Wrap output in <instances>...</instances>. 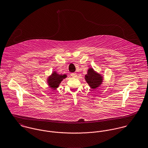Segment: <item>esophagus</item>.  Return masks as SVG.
Segmentation results:
<instances>
[{"label": "esophagus", "instance_id": "esophagus-1", "mask_svg": "<svg viewBox=\"0 0 148 148\" xmlns=\"http://www.w3.org/2000/svg\"><path fill=\"white\" fill-rule=\"evenodd\" d=\"M71 75L72 77L73 78H76L77 77V74L76 73H71Z\"/></svg>", "mask_w": 148, "mask_h": 148}]
</instances>
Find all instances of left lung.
Returning <instances> with one entry per match:
<instances>
[{"label": "left lung", "mask_w": 148, "mask_h": 148, "mask_svg": "<svg viewBox=\"0 0 148 148\" xmlns=\"http://www.w3.org/2000/svg\"><path fill=\"white\" fill-rule=\"evenodd\" d=\"M84 78L88 86L92 89H95L100 87L103 82V76L95 71L92 67L88 68Z\"/></svg>", "instance_id": "obj_1"}]
</instances>
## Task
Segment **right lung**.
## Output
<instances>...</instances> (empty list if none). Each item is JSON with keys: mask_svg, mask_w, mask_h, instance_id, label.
I'll list each match as a JSON object with an SVG mask.
<instances>
[{"mask_svg": "<svg viewBox=\"0 0 148 148\" xmlns=\"http://www.w3.org/2000/svg\"><path fill=\"white\" fill-rule=\"evenodd\" d=\"M66 74H58L56 71H54L47 79L48 85L50 88L56 90L59 87L63 79L66 78Z\"/></svg>", "mask_w": 148, "mask_h": 148, "instance_id": "1", "label": "right lung"}]
</instances>
